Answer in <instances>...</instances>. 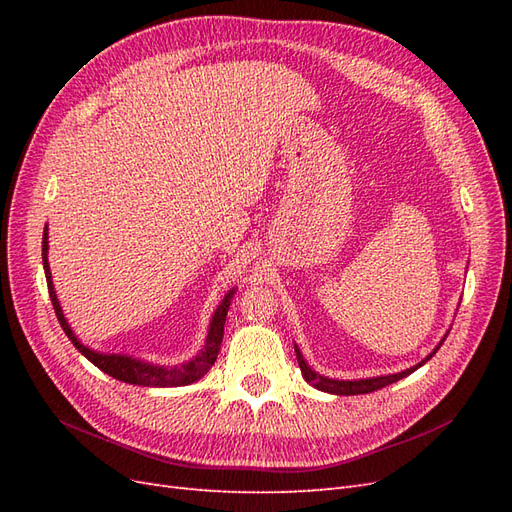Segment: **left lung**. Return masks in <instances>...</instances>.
Instances as JSON below:
<instances>
[{
    "mask_svg": "<svg viewBox=\"0 0 512 512\" xmlns=\"http://www.w3.org/2000/svg\"><path fill=\"white\" fill-rule=\"evenodd\" d=\"M444 339H446V337H444ZM444 339H442V342H444ZM442 342L436 346V350H433V352L427 356V359H423L421 363L410 367V369H406V371H399V374H389V376H378V378H363V380H333V378H324V376L316 374V371L305 363L303 354H301V350H299L297 346H294V352H297V361H299L303 378H305L309 384H312V386H316L318 391L333 393V395H365V393H374V391L382 389V386H389V384H393V382H397V380H401V378L410 376L412 371H416L418 367L425 365V363L431 359V356L438 352V348L442 346Z\"/></svg>",
    "mask_w": 512,
    "mask_h": 512,
    "instance_id": "1",
    "label": "left lung"
}]
</instances>
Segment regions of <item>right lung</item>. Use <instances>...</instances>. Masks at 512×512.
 Returning <instances> with one entry per match:
<instances>
[{"label":"right lung","instance_id":"add662e5","mask_svg":"<svg viewBox=\"0 0 512 512\" xmlns=\"http://www.w3.org/2000/svg\"><path fill=\"white\" fill-rule=\"evenodd\" d=\"M42 265H44V275H46V286H49V297L55 309V316L61 324V329L68 335L70 342L74 344V348L79 350L87 361L94 363L98 369H102L104 374L113 376L115 380L128 382V384H138V386H185L192 384L196 380L203 378L207 371L211 369V365L218 359V352L222 346V337H224V322H226V314L230 307V299L235 294V288H232L226 297L222 299V303L215 309V314L211 318L209 324V333L205 339V346L200 348V352L194 356L192 361L183 363V365H153L141 359H134V356H126V354H104V352H96L87 346H83L79 342V337L74 335V331L70 329V324L64 316V309H61L57 294H55V286L51 280V267H49V228H44L42 235Z\"/></svg>","mask_w":512,"mask_h":512}]
</instances>
